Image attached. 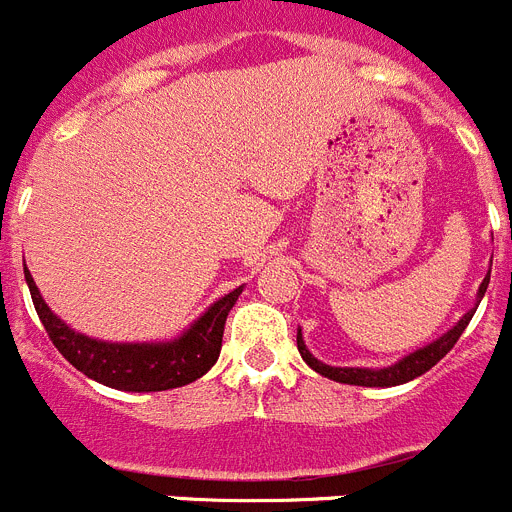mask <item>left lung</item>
Returning <instances> with one entry per match:
<instances>
[{"label":"left lung","mask_w":512,"mask_h":512,"mask_svg":"<svg viewBox=\"0 0 512 512\" xmlns=\"http://www.w3.org/2000/svg\"><path fill=\"white\" fill-rule=\"evenodd\" d=\"M487 284H490V274H487V279L482 282V287H479V297L487 292ZM472 315L474 310L467 312V315L459 320V325H454L446 336L433 341L431 346H425L420 348V351H415V354H410L408 359H402L400 364L387 366V369H341V366L320 364V361L305 348L302 333H297V348H300V356L305 359V364L310 366V369H315V372L323 374V377L333 379V382L359 384V387H395V384L410 382V379L420 377V374H425L428 369H433V366L454 348V343L461 338V333H464V328L469 325Z\"/></svg>","instance_id":"8db88e82"}]
</instances>
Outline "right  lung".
<instances>
[{"label":"right lung","instance_id":"obj_1","mask_svg":"<svg viewBox=\"0 0 512 512\" xmlns=\"http://www.w3.org/2000/svg\"><path fill=\"white\" fill-rule=\"evenodd\" d=\"M25 279L33 295L40 323L63 354L89 379L125 392H164L200 379L212 369L223 346L225 318L235 305L241 287L217 300L182 338L171 343H104L81 336L48 310L25 266Z\"/></svg>","mask_w":512,"mask_h":512}]
</instances>
